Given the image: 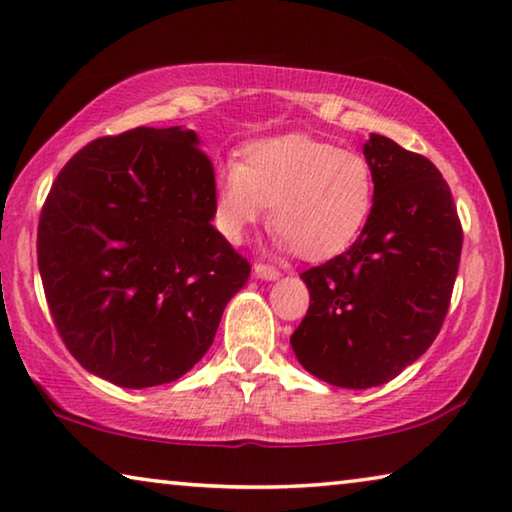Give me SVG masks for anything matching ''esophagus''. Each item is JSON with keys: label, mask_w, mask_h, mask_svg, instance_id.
<instances>
[{"label": "esophagus", "mask_w": 512, "mask_h": 512, "mask_svg": "<svg viewBox=\"0 0 512 512\" xmlns=\"http://www.w3.org/2000/svg\"><path fill=\"white\" fill-rule=\"evenodd\" d=\"M253 271H255V278H259V280H278L280 278V271L269 264H255Z\"/></svg>", "instance_id": "obj_1"}]
</instances>
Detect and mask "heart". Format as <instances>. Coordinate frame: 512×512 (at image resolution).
Here are the masks:
<instances>
[{
	"label": "heart",
	"mask_w": 512,
	"mask_h": 512,
	"mask_svg": "<svg viewBox=\"0 0 512 512\" xmlns=\"http://www.w3.org/2000/svg\"><path fill=\"white\" fill-rule=\"evenodd\" d=\"M367 157L307 134L259 139L243 148L241 164L216 175V221L241 241L271 205L280 248L305 259L342 253L358 237L373 207Z\"/></svg>",
	"instance_id": "b5f03b06"
}]
</instances>
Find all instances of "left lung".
<instances>
[{"instance_id": "obj_1", "label": "left lung", "mask_w": 512, "mask_h": 512, "mask_svg": "<svg viewBox=\"0 0 512 512\" xmlns=\"http://www.w3.org/2000/svg\"><path fill=\"white\" fill-rule=\"evenodd\" d=\"M373 207L346 253L300 273L310 307L291 348L323 383L367 389L419 360L449 310L462 227L451 189L421 154L371 134Z\"/></svg>"}]
</instances>
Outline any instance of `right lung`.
Instances as JSON below:
<instances>
[{"instance_id":"add662e5","label":"right lung","mask_w":512,"mask_h":512,"mask_svg":"<svg viewBox=\"0 0 512 512\" xmlns=\"http://www.w3.org/2000/svg\"><path fill=\"white\" fill-rule=\"evenodd\" d=\"M214 214V166L193 129L104 136L63 166L40 214L38 269L81 367L143 389L202 360L250 275Z\"/></svg>"}]
</instances>
